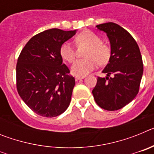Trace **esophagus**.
I'll list each match as a JSON object with an SVG mask.
<instances>
[{
    "instance_id": "esophagus-1",
    "label": "esophagus",
    "mask_w": 154,
    "mask_h": 154,
    "mask_svg": "<svg viewBox=\"0 0 154 154\" xmlns=\"http://www.w3.org/2000/svg\"><path fill=\"white\" fill-rule=\"evenodd\" d=\"M85 78V76H75V80L76 81H78V80H80V79H82Z\"/></svg>"
}]
</instances>
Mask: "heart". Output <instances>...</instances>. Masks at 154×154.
<instances>
[{
    "label": "heart",
    "mask_w": 154,
    "mask_h": 154,
    "mask_svg": "<svg viewBox=\"0 0 154 154\" xmlns=\"http://www.w3.org/2000/svg\"><path fill=\"white\" fill-rule=\"evenodd\" d=\"M76 45H86L89 47L86 52V58L78 59L72 66V73L76 76H85L96 69L98 62L104 64L110 57V48L102 43V39L96 34L90 31H84L75 38ZM60 55L64 60L72 62L75 58V49L69 42H65L60 48Z\"/></svg>",
    "instance_id": "obj_1"
}]
</instances>
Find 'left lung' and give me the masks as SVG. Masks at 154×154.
<instances>
[{"label":"left lung","instance_id":"obj_1","mask_svg":"<svg viewBox=\"0 0 154 154\" xmlns=\"http://www.w3.org/2000/svg\"><path fill=\"white\" fill-rule=\"evenodd\" d=\"M106 34L110 42L111 55L103 70L106 78L98 77L92 90L99 107L109 111L122 109L137 95L143 72L142 56L137 42L119 24L112 22L96 25ZM111 74L112 77H109Z\"/></svg>","mask_w":154,"mask_h":154}]
</instances>
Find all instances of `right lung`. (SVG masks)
I'll use <instances>...</instances> for the list:
<instances>
[{
    "instance_id": "1",
    "label": "right lung",
    "mask_w": 154,
    "mask_h": 154,
    "mask_svg": "<svg viewBox=\"0 0 154 154\" xmlns=\"http://www.w3.org/2000/svg\"><path fill=\"white\" fill-rule=\"evenodd\" d=\"M76 33L58 28L32 37L25 45L16 66L17 89L25 104L45 117L63 113L71 102L74 77L62 63L60 48Z\"/></svg>"
}]
</instances>
